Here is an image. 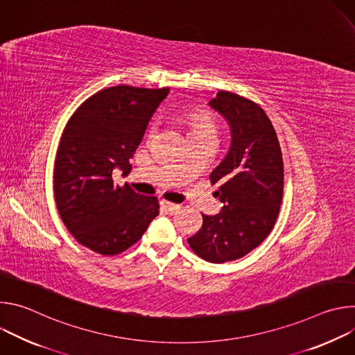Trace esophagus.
I'll return each instance as SVG.
<instances>
[{
    "mask_svg": "<svg viewBox=\"0 0 355 355\" xmlns=\"http://www.w3.org/2000/svg\"><path fill=\"white\" fill-rule=\"evenodd\" d=\"M160 205H162V208H164L167 212H170V214H175L181 207L180 205H177V204H173V202H170V200H167V199H162L160 200Z\"/></svg>",
    "mask_w": 355,
    "mask_h": 355,
    "instance_id": "obj_1",
    "label": "esophagus"
}]
</instances>
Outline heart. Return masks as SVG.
Instances as JSON below:
<instances>
[{
  "label": "heart",
  "mask_w": 355,
  "mask_h": 355,
  "mask_svg": "<svg viewBox=\"0 0 355 355\" xmlns=\"http://www.w3.org/2000/svg\"><path fill=\"white\" fill-rule=\"evenodd\" d=\"M189 126V133H208V135H215L216 132V125L214 118L207 114H196L195 116H192L188 122Z\"/></svg>",
  "instance_id": "heart-1"
}]
</instances>
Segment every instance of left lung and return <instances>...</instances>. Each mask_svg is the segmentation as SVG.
<instances>
[{
	"label": "left lung",
	"mask_w": 355,
	"mask_h": 355,
	"mask_svg": "<svg viewBox=\"0 0 355 355\" xmlns=\"http://www.w3.org/2000/svg\"><path fill=\"white\" fill-rule=\"evenodd\" d=\"M209 104L232 129L229 153L209 175L223 208L215 216L202 214L188 244L198 257L220 264L244 257L271 233L284 195V160L275 129L254 101L219 91Z\"/></svg>",
	"instance_id": "1"
}]
</instances>
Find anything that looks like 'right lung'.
<instances>
[{
  "mask_svg": "<svg viewBox=\"0 0 355 355\" xmlns=\"http://www.w3.org/2000/svg\"><path fill=\"white\" fill-rule=\"evenodd\" d=\"M168 91L101 89L76 110L62 133L53 168L56 207L71 236L98 254L126 251L159 215L156 196L115 185L112 174L130 173L129 160Z\"/></svg>",
  "mask_w": 355,
  "mask_h": 355,
  "instance_id": "obj_1",
  "label": "right lung"
}]
</instances>
